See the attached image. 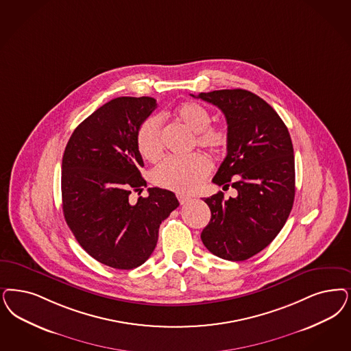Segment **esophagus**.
<instances>
[{"instance_id": "esophagus-1", "label": "esophagus", "mask_w": 351, "mask_h": 351, "mask_svg": "<svg viewBox=\"0 0 351 351\" xmlns=\"http://www.w3.org/2000/svg\"><path fill=\"white\" fill-rule=\"evenodd\" d=\"M178 199H179L180 205H185V204H188L191 201V197L184 195V194H178Z\"/></svg>"}]
</instances>
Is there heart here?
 Returning <instances> with one entry per match:
<instances>
[{
    "instance_id": "b5f03b06",
    "label": "heart",
    "mask_w": 351,
    "mask_h": 351,
    "mask_svg": "<svg viewBox=\"0 0 351 351\" xmlns=\"http://www.w3.org/2000/svg\"><path fill=\"white\" fill-rule=\"evenodd\" d=\"M175 117L178 121L195 133V145L219 150L228 143V131L221 125H211V114L205 106L197 102L180 105ZM137 147L146 160L156 162L162 157L163 141L160 133V121L152 117L143 123L137 134ZM211 171V162L202 154L189 157H171L165 159L153 171V182L159 186L178 193H191L195 191Z\"/></svg>"
}]
</instances>
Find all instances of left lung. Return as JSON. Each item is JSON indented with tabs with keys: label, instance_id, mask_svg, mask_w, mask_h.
Returning <instances> with one entry per match:
<instances>
[{
	"label": "left lung",
	"instance_id": "left-lung-1",
	"mask_svg": "<svg viewBox=\"0 0 351 351\" xmlns=\"http://www.w3.org/2000/svg\"><path fill=\"white\" fill-rule=\"evenodd\" d=\"M195 98L215 105L227 119L228 153L213 182L237 192L228 199L221 192L204 199L211 219L201 240L219 258L246 261L274 241L291 211L295 169L289 131L249 90L221 89Z\"/></svg>",
	"mask_w": 351,
	"mask_h": 351
}]
</instances>
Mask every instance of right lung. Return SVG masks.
<instances>
[{"label":"right lung","mask_w":351,"mask_h":351,"mask_svg":"<svg viewBox=\"0 0 351 351\" xmlns=\"http://www.w3.org/2000/svg\"><path fill=\"white\" fill-rule=\"evenodd\" d=\"M157 108L152 97H118L97 109L73 131L62 159V207L67 226L99 263L132 269L156 249L160 223L179 206L167 189L149 188L137 134Z\"/></svg>","instance_id":"add662e5"}]
</instances>
